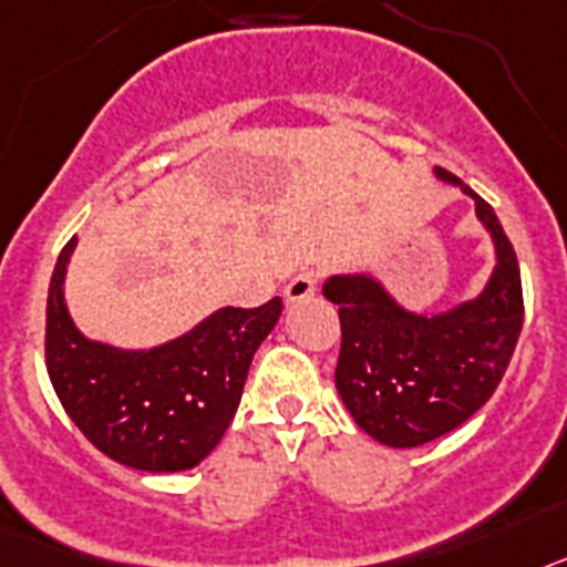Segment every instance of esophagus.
I'll use <instances>...</instances> for the list:
<instances>
[{
	"label": "esophagus",
	"mask_w": 567,
	"mask_h": 567,
	"mask_svg": "<svg viewBox=\"0 0 567 567\" xmlns=\"http://www.w3.org/2000/svg\"><path fill=\"white\" fill-rule=\"evenodd\" d=\"M319 274L317 270H302L297 277H290L285 285V302H302V299H311L317 293Z\"/></svg>",
	"instance_id": "34e87169"
}]
</instances>
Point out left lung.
Here are the masks:
<instances>
[{
    "instance_id": "left-lung-1",
    "label": "left lung",
    "mask_w": 567,
    "mask_h": 567,
    "mask_svg": "<svg viewBox=\"0 0 567 567\" xmlns=\"http://www.w3.org/2000/svg\"><path fill=\"white\" fill-rule=\"evenodd\" d=\"M436 179L474 199L496 262L485 288L440 313L411 311L373 274H333L322 293L339 305L337 391L368 436L388 447L440 440L494 396L522 331V279L494 208L442 167Z\"/></svg>"
}]
</instances>
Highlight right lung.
Returning a JSON list of instances; mask_svg holds the SVG:
<instances>
[{"instance_id": "add662e5", "label": "right lung", "mask_w": 567, "mask_h": 567, "mask_svg": "<svg viewBox=\"0 0 567 567\" xmlns=\"http://www.w3.org/2000/svg\"><path fill=\"white\" fill-rule=\"evenodd\" d=\"M73 248L76 236L59 254L48 288L45 357L59 402L87 442L120 465L151 474L199 465L228 431L250 359L279 322L282 299L219 308L156 348H113L87 339L68 313Z\"/></svg>"}]
</instances>
